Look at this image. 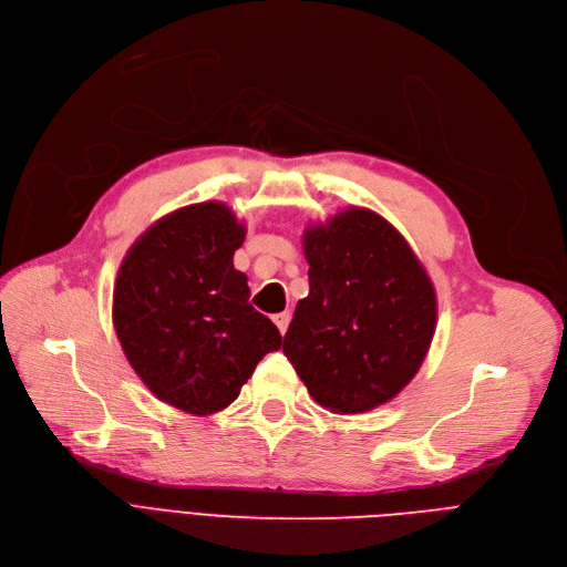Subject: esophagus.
Instances as JSON below:
<instances>
[{"mask_svg":"<svg viewBox=\"0 0 567 567\" xmlns=\"http://www.w3.org/2000/svg\"><path fill=\"white\" fill-rule=\"evenodd\" d=\"M274 321H276V326H278V331L285 336V333H287V326H289V321H291V315H289V312L274 315Z\"/></svg>","mask_w":567,"mask_h":567,"instance_id":"obj_1","label":"esophagus"}]
</instances>
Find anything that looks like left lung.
<instances>
[{"label":"left lung","mask_w":567,"mask_h":567,"mask_svg":"<svg viewBox=\"0 0 567 567\" xmlns=\"http://www.w3.org/2000/svg\"><path fill=\"white\" fill-rule=\"evenodd\" d=\"M310 293L296 303L282 351L317 404L363 413L393 400L421 370L436 293L406 238L351 206L306 227Z\"/></svg>","instance_id":"1"}]
</instances>
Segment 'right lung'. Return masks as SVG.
I'll return each instance as SVG.
<instances>
[{"mask_svg":"<svg viewBox=\"0 0 567 567\" xmlns=\"http://www.w3.org/2000/svg\"><path fill=\"white\" fill-rule=\"evenodd\" d=\"M244 238L227 204H190L148 227L118 266L112 321L126 359L158 400L193 415L229 406L282 342L234 268Z\"/></svg>","mask_w":567,"mask_h":567,"instance_id":"add662e5","label":"right lung"}]
</instances>
